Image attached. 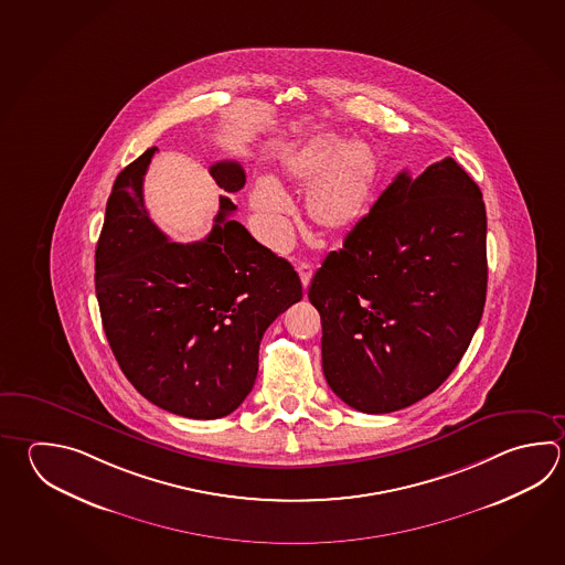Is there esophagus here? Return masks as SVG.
I'll list each match as a JSON object with an SVG mask.
<instances>
[{
	"label": "esophagus",
	"instance_id": "esophagus-1",
	"mask_svg": "<svg viewBox=\"0 0 565 565\" xmlns=\"http://www.w3.org/2000/svg\"><path fill=\"white\" fill-rule=\"evenodd\" d=\"M298 274L299 279H301V286L308 288L311 276H313V266L308 264V262H301V264H298Z\"/></svg>",
	"mask_w": 565,
	"mask_h": 565
}]
</instances>
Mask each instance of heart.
I'll use <instances>...</instances> for the list:
<instances>
[{
	"label": "heart",
	"instance_id": "1",
	"mask_svg": "<svg viewBox=\"0 0 565 565\" xmlns=\"http://www.w3.org/2000/svg\"><path fill=\"white\" fill-rule=\"evenodd\" d=\"M281 178L306 190V213L321 234L338 237L352 232L370 210L380 175V161L365 141H348L323 131L289 149L281 158ZM249 205L271 244L288 235L291 202L271 178H259L249 192Z\"/></svg>",
	"mask_w": 565,
	"mask_h": 565
}]
</instances>
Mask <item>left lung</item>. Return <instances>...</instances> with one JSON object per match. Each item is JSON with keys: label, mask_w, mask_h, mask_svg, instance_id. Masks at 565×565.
I'll list each match as a JSON object with an SVG mask.
<instances>
[{"label": "left lung", "mask_w": 565, "mask_h": 565, "mask_svg": "<svg viewBox=\"0 0 565 565\" xmlns=\"http://www.w3.org/2000/svg\"><path fill=\"white\" fill-rule=\"evenodd\" d=\"M486 234L478 183L458 161L397 173L309 286L341 402L390 414L446 382L486 306Z\"/></svg>", "instance_id": "left-lung-1"}]
</instances>
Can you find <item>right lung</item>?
I'll use <instances>...</instances> for the list:
<instances>
[{"label":"right lung","mask_w":565,"mask_h":565,"mask_svg":"<svg viewBox=\"0 0 565 565\" xmlns=\"http://www.w3.org/2000/svg\"><path fill=\"white\" fill-rule=\"evenodd\" d=\"M158 148L119 171L96 247V296L109 348L139 394L175 416L217 419L256 384L259 341L301 299L284 257L257 244L220 195L212 232L178 244L151 222L143 175ZM220 190L239 192L237 161L210 166Z\"/></svg>","instance_id":"obj_1"}]
</instances>
